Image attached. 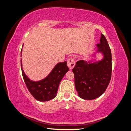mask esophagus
Returning <instances> with one entry per match:
<instances>
[{
  "mask_svg": "<svg viewBox=\"0 0 131 131\" xmlns=\"http://www.w3.org/2000/svg\"><path fill=\"white\" fill-rule=\"evenodd\" d=\"M75 64V62L72 58L68 59L67 60V66L70 69H72L74 67Z\"/></svg>",
  "mask_w": 131,
  "mask_h": 131,
  "instance_id": "obj_1",
  "label": "esophagus"
}]
</instances>
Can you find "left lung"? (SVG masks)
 Returning a JSON list of instances; mask_svg holds the SVG:
<instances>
[{
    "instance_id": "left-lung-1",
    "label": "left lung",
    "mask_w": 131,
    "mask_h": 131,
    "mask_svg": "<svg viewBox=\"0 0 131 131\" xmlns=\"http://www.w3.org/2000/svg\"><path fill=\"white\" fill-rule=\"evenodd\" d=\"M100 43L96 45L97 50L92 58L101 53V60H79L72 69L74 82L78 95L84 100L98 98L105 92L110 82L112 72L111 51L105 36L101 34Z\"/></svg>"
}]
</instances>
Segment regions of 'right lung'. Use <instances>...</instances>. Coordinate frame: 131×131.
Here are the masks:
<instances>
[{"instance_id": "add662e5", "label": "right lung", "mask_w": 131, "mask_h": 131, "mask_svg": "<svg viewBox=\"0 0 131 131\" xmlns=\"http://www.w3.org/2000/svg\"><path fill=\"white\" fill-rule=\"evenodd\" d=\"M21 52L22 49L21 53ZM20 63L25 83L34 98L40 102H46L55 98L57 95L58 88L61 80L69 71L68 67L67 65V62L58 63L48 75L44 79L38 81L32 80L28 78L23 70L21 59Z\"/></svg>"}]
</instances>
